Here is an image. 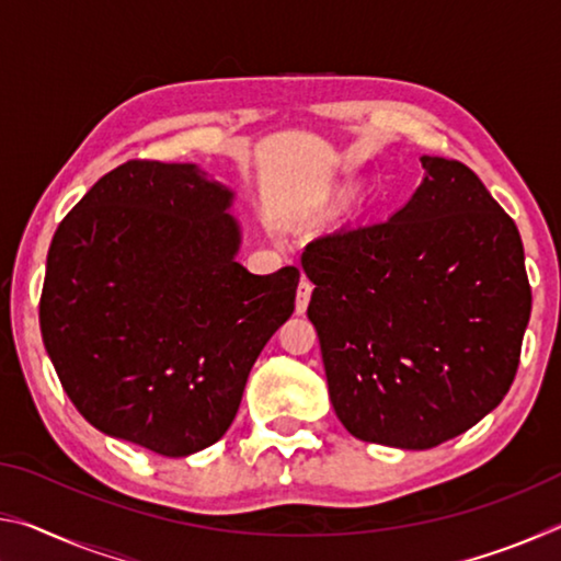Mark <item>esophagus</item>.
Returning <instances> with one entry per match:
<instances>
[{
    "mask_svg": "<svg viewBox=\"0 0 561 561\" xmlns=\"http://www.w3.org/2000/svg\"><path fill=\"white\" fill-rule=\"evenodd\" d=\"M311 291H314V284H311L309 277H301L299 289H297V314H304V311H307Z\"/></svg>",
    "mask_w": 561,
    "mask_h": 561,
    "instance_id": "1",
    "label": "esophagus"
}]
</instances>
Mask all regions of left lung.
Masks as SVG:
<instances>
[{
	"instance_id": "8db88e82",
	"label": "left lung",
	"mask_w": 561,
	"mask_h": 561,
	"mask_svg": "<svg viewBox=\"0 0 561 561\" xmlns=\"http://www.w3.org/2000/svg\"><path fill=\"white\" fill-rule=\"evenodd\" d=\"M396 215L307 244L329 396L358 440L428 450L515 381L531 289L517 225L468 165L423 156Z\"/></svg>"
}]
</instances>
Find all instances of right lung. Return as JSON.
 Returning <instances> with one entry per match:
<instances>
[{"mask_svg": "<svg viewBox=\"0 0 561 561\" xmlns=\"http://www.w3.org/2000/svg\"><path fill=\"white\" fill-rule=\"evenodd\" d=\"M232 193L197 165L128 160L56 230L39 301L66 396L101 433L168 458L222 438L299 270L234 262Z\"/></svg>", "mask_w": 561, "mask_h": 561, "instance_id": "obj_1", "label": "right lung"}]
</instances>
